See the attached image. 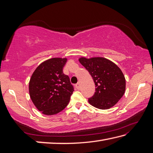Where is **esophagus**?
I'll return each mask as SVG.
<instances>
[{
  "mask_svg": "<svg viewBox=\"0 0 153 153\" xmlns=\"http://www.w3.org/2000/svg\"><path fill=\"white\" fill-rule=\"evenodd\" d=\"M76 87L77 89H79V88H80V84H79V83H77V84H76Z\"/></svg>",
  "mask_w": 153,
  "mask_h": 153,
  "instance_id": "esophagus-1",
  "label": "esophagus"
}]
</instances>
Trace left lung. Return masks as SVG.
<instances>
[{"label":"left lung","instance_id":"obj_1","mask_svg":"<svg viewBox=\"0 0 153 153\" xmlns=\"http://www.w3.org/2000/svg\"><path fill=\"white\" fill-rule=\"evenodd\" d=\"M79 61L89 71L97 87L89 103L102 110L112 108L126 91V79L122 70L113 62L103 57H81Z\"/></svg>","mask_w":153,"mask_h":153}]
</instances>
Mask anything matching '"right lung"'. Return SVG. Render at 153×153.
Listing matches in <instances>:
<instances>
[{
	"mask_svg": "<svg viewBox=\"0 0 153 153\" xmlns=\"http://www.w3.org/2000/svg\"><path fill=\"white\" fill-rule=\"evenodd\" d=\"M66 58H53L37 67L29 82L33 105L45 115L59 113L70 102L74 88L69 77L63 73Z\"/></svg>",
	"mask_w": 153,
	"mask_h": 153,
	"instance_id": "obj_1",
	"label": "right lung"
}]
</instances>
